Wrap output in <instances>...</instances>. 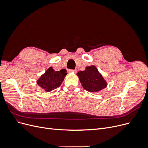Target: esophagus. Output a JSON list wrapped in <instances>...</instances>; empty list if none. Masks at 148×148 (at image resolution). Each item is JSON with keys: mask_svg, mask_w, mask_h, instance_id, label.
I'll return each mask as SVG.
<instances>
[{"mask_svg": "<svg viewBox=\"0 0 148 148\" xmlns=\"http://www.w3.org/2000/svg\"><path fill=\"white\" fill-rule=\"evenodd\" d=\"M68 73H76V71L75 69H69L68 70Z\"/></svg>", "mask_w": 148, "mask_h": 148, "instance_id": "34e87169", "label": "esophagus"}]
</instances>
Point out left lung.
<instances>
[{
  "mask_svg": "<svg viewBox=\"0 0 148 148\" xmlns=\"http://www.w3.org/2000/svg\"><path fill=\"white\" fill-rule=\"evenodd\" d=\"M77 74L83 88L89 92H97L106 86V82L95 66H88Z\"/></svg>",
  "mask_w": 148,
  "mask_h": 148,
  "instance_id": "1",
  "label": "left lung"
}]
</instances>
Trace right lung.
Segmentation results:
<instances>
[{
  "label": "right lung",
  "mask_w": 148,
  "mask_h": 148,
  "mask_svg": "<svg viewBox=\"0 0 148 148\" xmlns=\"http://www.w3.org/2000/svg\"><path fill=\"white\" fill-rule=\"evenodd\" d=\"M66 74V70L65 69L55 71L50 67L37 80V84L46 91H51L60 86Z\"/></svg>",
  "instance_id": "1"
}]
</instances>
